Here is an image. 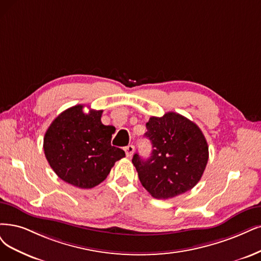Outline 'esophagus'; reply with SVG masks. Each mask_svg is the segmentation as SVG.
I'll return each mask as SVG.
<instances>
[{
  "mask_svg": "<svg viewBox=\"0 0 261 261\" xmlns=\"http://www.w3.org/2000/svg\"><path fill=\"white\" fill-rule=\"evenodd\" d=\"M124 151H125V156L127 157H131L134 152V146L133 145H128L127 147H124Z\"/></svg>",
  "mask_w": 261,
  "mask_h": 261,
  "instance_id": "34e87169",
  "label": "esophagus"
}]
</instances>
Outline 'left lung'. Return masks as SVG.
I'll return each instance as SVG.
<instances>
[{
    "instance_id": "8db88e82",
    "label": "left lung",
    "mask_w": 261,
    "mask_h": 261,
    "mask_svg": "<svg viewBox=\"0 0 261 261\" xmlns=\"http://www.w3.org/2000/svg\"><path fill=\"white\" fill-rule=\"evenodd\" d=\"M145 137L151 143V155L142 159L134 153L143 187L156 199H170L194 188L208 160L207 142L198 125L177 113L150 117Z\"/></svg>"
}]
</instances>
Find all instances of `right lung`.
<instances>
[{
    "mask_svg": "<svg viewBox=\"0 0 261 261\" xmlns=\"http://www.w3.org/2000/svg\"><path fill=\"white\" fill-rule=\"evenodd\" d=\"M79 104L62 112L44 137L45 157L56 174L69 184L89 189L102 182L115 162L125 156L112 146L111 125L101 122L103 111L83 112Z\"/></svg>",
    "mask_w": 261,
    "mask_h": 261,
    "instance_id": "1",
    "label": "right lung"
}]
</instances>
